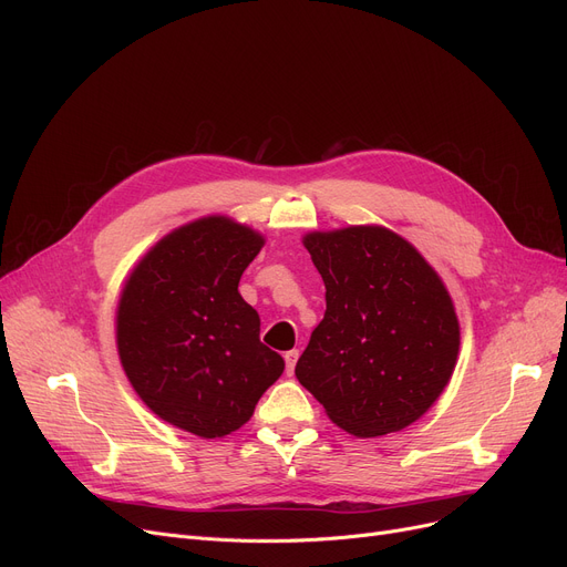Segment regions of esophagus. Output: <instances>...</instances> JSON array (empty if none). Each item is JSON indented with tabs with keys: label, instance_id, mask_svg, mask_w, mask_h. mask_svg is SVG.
<instances>
[{
	"label": "esophagus",
	"instance_id": "34e87169",
	"mask_svg": "<svg viewBox=\"0 0 567 567\" xmlns=\"http://www.w3.org/2000/svg\"><path fill=\"white\" fill-rule=\"evenodd\" d=\"M296 361H299V349H291L285 353V365H287V374H293Z\"/></svg>",
	"mask_w": 567,
	"mask_h": 567
}]
</instances>
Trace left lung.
Wrapping results in <instances>:
<instances>
[{"instance_id": "1", "label": "left lung", "mask_w": 567, "mask_h": 567, "mask_svg": "<svg viewBox=\"0 0 567 567\" xmlns=\"http://www.w3.org/2000/svg\"><path fill=\"white\" fill-rule=\"evenodd\" d=\"M326 312L296 377L353 436L404 430L455 370L460 323L434 268L383 227L308 234Z\"/></svg>"}]
</instances>
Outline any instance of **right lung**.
Listing matches in <instances>:
<instances>
[{"label": "right lung", "instance_id": "1", "mask_svg": "<svg viewBox=\"0 0 567 567\" xmlns=\"http://www.w3.org/2000/svg\"><path fill=\"white\" fill-rule=\"evenodd\" d=\"M264 238L227 218L167 234L137 264L116 312V344L135 393L163 421L204 439L250 421L285 370L238 293Z\"/></svg>", "mask_w": 567, "mask_h": 567}]
</instances>
